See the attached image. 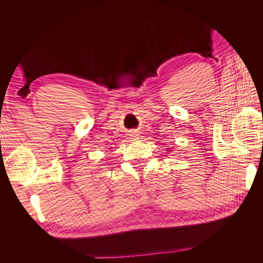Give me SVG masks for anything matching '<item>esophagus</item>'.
<instances>
[{"mask_svg":"<svg viewBox=\"0 0 263 263\" xmlns=\"http://www.w3.org/2000/svg\"><path fill=\"white\" fill-rule=\"evenodd\" d=\"M136 136H137V135H135V136H134V137H136Z\"/></svg>","mask_w":263,"mask_h":263,"instance_id":"34e87169","label":"esophagus"}]
</instances>
